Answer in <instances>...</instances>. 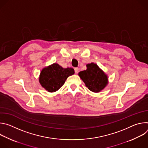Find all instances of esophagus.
Segmentation results:
<instances>
[{"mask_svg":"<svg viewBox=\"0 0 148 148\" xmlns=\"http://www.w3.org/2000/svg\"><path fill=\"white\" fill-rule=\"evenodd\" d=\"M74 71H75V74H77L78 73V71H79V69H78V68H75L74 69Z\"/></svg>","mask_w":148,"mask_h":148,"instance_id":"obj_1","label":"esophagus"}]
</instances>
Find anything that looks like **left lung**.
<instances>
[{"label":"left lung","mask_w":148,"mask_h":148,"mask_svg":"<svg viewBox=\"0 0 148 148\" xmlns=\"http://www.w3.org/2000/svg\"><path fill=\"white\" fill-rule=\"evenodd\" d=\"M87 70L78 73L86 86L93 92H99L108 84V77L94 62L86 65Z\"/></svg>","instance_id":"8db88e82"}]
</instances>
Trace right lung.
Segmentation results:
<instances>
[{"mask_svg": "<svg viewBox=\"0 0 148 148\" xmlns=\"http://www.w3.org/2000/svg\"><path fill=\"white\" fill-rule=\"evenodd\" d=\"M74 74L73 69H64L57 63H53L42 69L38 80L42 87L50 92H53L58 90L67 78Z\"/></svg>", "mask_w": 148, "mask_h": 148, "instance_id": "1", "label": "right lung"}]
</instances>
